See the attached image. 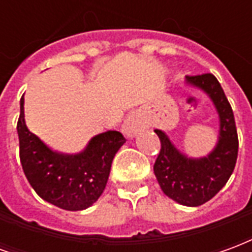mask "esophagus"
<instances>
[{"label": "esophagus", "mask_w": 252, "mask_h": 252, "mask_svg": "<svg viewBox=\"0 0 252 252\" xmlns=\"http://www.w3.org/2000/svg\"><path fill=\"white\" fill-rule=\"evenodd\" d=\"M142 128V123L139 120V116L135 115V113H132L126 117V120H124V124H123V128H121V131L124 135L126 136H135L139 129Z\"/></svg>", "instance_id": "34e87169"}]
</instances>
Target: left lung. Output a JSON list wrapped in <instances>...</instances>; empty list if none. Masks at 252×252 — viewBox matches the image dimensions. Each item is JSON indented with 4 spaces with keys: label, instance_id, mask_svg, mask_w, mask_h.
<instances>
[{
    "label": "left lung",
    "instance_id": "left-lung-1",
    "mask_svg": "<svg viewBox=\"0 0 252 252\" xmlns=\"http://www.w3.org/2000/svg\"><path fill=\"white\" fill-rule=\"evenodd\" d=\"M190 86L205 92L216 108L220 120L216 147L202 158H189L171 143L167 135L155 129L160 151L154 173L163 193L181 205L205 204L221 190L232 174L238 159L239 140L235 117L221 85L213 74L186 77Z\"/></svg>",
    "mask_w": 252,
    "mask_h": 252
}]
</instances>
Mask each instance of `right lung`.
Returning a JSON list of instances; mask_svg holds the SVG:
<instances>
[{
  "instance_id": "obj_1",
  "label": "right lung",
  "mask_w": 252,
  "mask_h": 252,
  "mask_svg": "<svg viewBox=\"0 0 252 252\" xmlns=\"http://www.w3.org/2000/svg\"><path fill=\"white\" fill-rule=\"evenodd\" d=\"M20 160L27 180L37 194L66 211H83L102 194L116 153L126 143L117 131L92 137L79 154L54 151L27 128L24 95L20 99L17 121Z\"/></svg>"
}]
</instances>
